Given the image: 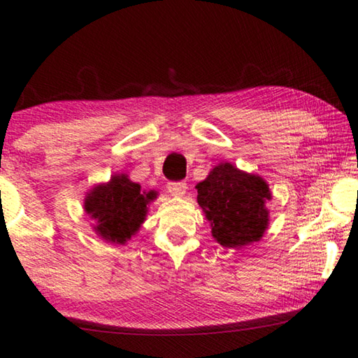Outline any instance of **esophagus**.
Returning a JSON list of instances; mask_svg holds the SVG:
<instances>
[{
	"instance_id": "obj_1",
	"label": "esophagus",
	"mask_w": 358,
	"mask_h": 358,
	"mask_svg": "<svg viewBox=\"0 0 358 358\" xmlns=\"http://www.w3.org/2000/svg\"><path fill=\"white\" fill-rule=\"evenodd\" d=\"M187 186L185 181H171V183H167V191L171 192V196L175 197H183L186 194Z\"/></svg>"
}]
</instances>
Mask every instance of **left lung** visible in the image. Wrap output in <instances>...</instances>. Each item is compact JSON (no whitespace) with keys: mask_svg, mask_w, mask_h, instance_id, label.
Masks as SVG:
<instances>
[{"mask_svg":"<svg viewBox=\"0 0 358 358\" xmlns=\"http://www.w3.org/2000/svg\"><path fill=\"white\" fill-rule=\"evenodd\" d=\"M197 203L211 222V235L226 248L259 241L268 226L265 202L271 194L266 181L222 162L196 186Z\"/></svg>","mask_w":358,"mask_h":358,"instance_id":"obj_1","label":"left lung"}]
</instances>
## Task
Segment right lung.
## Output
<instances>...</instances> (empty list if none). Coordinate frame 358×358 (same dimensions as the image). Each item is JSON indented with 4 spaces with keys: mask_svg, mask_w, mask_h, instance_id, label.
Instances as JSON below:
<instances>
[{
    "mask_svg": "<svg viewBox=\"0 0 358 358\" xmlns=\"http://www.w3.org/2000/svg\"><path fill=\"white\" fill-rule=\"evenodd\" d=\"M156 192H142L128 175H113L108 183L94 186L85 197V213L96 221L94 230L107 243L124 245L137 234Z\"/></svg>",
    "mask_w": 358,
    "mask_h": 358,
    "instance_id": "right-lung-1",
    "label": "right lung"
}]
</instances>
